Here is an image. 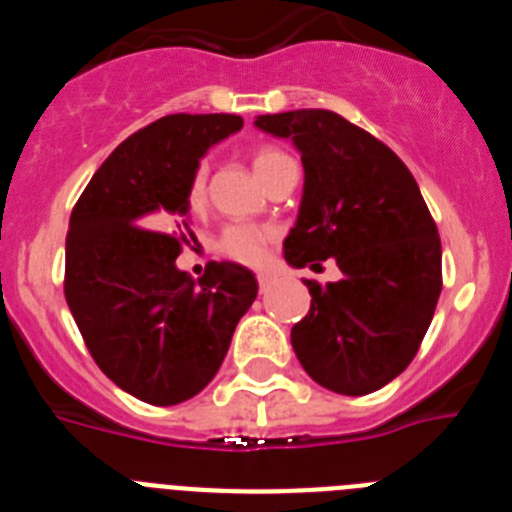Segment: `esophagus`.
<instances>
[{
  "mask_svg": "<svg viewBox=\"0 0 512 512\" xmlns=\"http://www.w3.org/2000/svg\"><path fill=\"white\" fill-rule=\"evenodd\" d=\"M274 282H277V277H274V274H269V271H259V287H261V292H266V289H269Z\"/></svg>",
  "mask_w": 512,
  "mask_h": 512,
  "instance_id": "obj_1",
  "label": "esophagus"
}]
</instances>
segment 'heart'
<instances>
[{
    "label": "heart",
    "instance_id": "b5f03b06",
    "mask_svg": "<svg viewBox=\"0 0 512 512\" xmlns=\"http://www.w3.org/2000/svg\"><path fill=\"white\" fill-rule=\"evenodd\" d=\"M284 158V153H279L277 148H259L253 153V169L256 174L271 166L274 161ZM207 200V169L205 166H197L189 176L187 184V205L189 210H202ZM274 238V230L271 228H259V225H230L220 235V251L233 261H241V264H259L266 253V243Z\"/></svg>",
    "mask_w": 512,
    "mask_h": 512
}]
</instances>
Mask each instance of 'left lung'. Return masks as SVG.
I'll return each mask as SVG.
<instances>
[{
	"mask_svg": "<svg viewBox=\"0 0 512 512\" xmlns=\"http://www.w3.org/2000/svg\"><path fill=\"white\" fill-rule=\"evenodd\" d=\"M256 128L292 140L305 169L284 259L302 269L336 259L338 282L310 289L292 328L302 369L338 395H369L418 354L441 295V238L418 182L382 140L330 110L259 115Z\"/></svg>",
	"mask_w": 512,
	"mask_h": 512,
	"instance_id": "left-lung-1",
	"label": "left lung"
}]
</instances>
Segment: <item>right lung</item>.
<instances>
[{
    "label": "right lung",
    "instance_id": "obj_1",
    "mask_svg": "<svg viewBox=\"0 0 512 512\" xmlns=\"http://www.w3.org/2000/svg\"><path fill=\"white\" fill-rule=\"evenodd\" d=\"M238 115H166L110 153L71 212L66 302L89 354L148 405H179L223 364L256 300L253 271L212 261L194 282L176 269L187 243V184Z\"/></svg>",
    "mask_w": 512,
    "mask_h": 512
}]
</instances>
